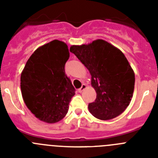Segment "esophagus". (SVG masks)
<instances>
[{
  "mask_svg": "<svg viewBox=\"0 0 158 158\" xmlns=\"http://www.w3.org/2000/svg\"><path fill=\"white\" fill-rule=\"evenodd\" d=\"M86 87H87V86H86L85 84H83L81 87L80 89H78V92H79V93H82V92H83L84 90H85V89H86Z\"/></svg>",
  "mask_w": 158,
  "mask_h": 158,
  "instance_id": "esophagus-1",
  "label": "esophagus"
}]
</instances>
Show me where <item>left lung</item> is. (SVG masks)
Segmentation results:
<instances>
[{
    "label": "left lung",
    "mask_w": 158,
    "mask_h": 158,
    "mask_svg": "<svg viewBox=\"0 0 158 158\" xmlns=\"http://www.w3.org/2000/svg\"><path fill=\"white\" fill-rule=\"evenodd\" d=\"M91 74L96 100L89 104L92 115L109 120L122 114L131 103L135 89V73L123 53L103 40L69 49Z\"/></svg>",
    "instance_id": "1"
}]
</instances>
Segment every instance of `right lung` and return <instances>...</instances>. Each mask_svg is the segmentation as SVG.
Masks as SVG:
<instances>
[{
    "mask_svg": "<svg viewBox=\"0 0 158 158\" xmlns=\"http://www.w3.org/2000/svg\"><path fill=\"white\" fill-rule=\"evenodd\" d=\"M69 58L66 43L54 40L31 55L20 75L23 101L40 120L54 123L69 110L75 89L65 73Z\"/></svg>",
    "mask_w": 158,
    "mask_h": 158,
    "instance_id": "1",
    "label": "right lung"
}]
</instances>
